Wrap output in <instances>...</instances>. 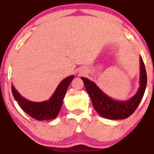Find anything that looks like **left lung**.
Returning a JSON list of instances; mask_svg holds the SVG:
<instances>
[{
	"label": "left lung",
	"instance_id": "1",
	"mask_svg": "<svg viewBox=\"0 0 154 154\" xmlns=\"http://www.w3.org/2000/svg\"><path fill=\"white\" fill-rule=\"evenodd\" d=\"M140 88L136 94L126 101H118L109 98L100 91L94 82L87 78L81 77L86 91L90 95L93 107L100 116L109 119H123L132 115L136 110L142 100L147 85V75L143 61L141 57H140Z\"/></svg>",
	"mask_w": 154,
	"mask_h": 154
}]
</instances>
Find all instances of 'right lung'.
<instances>
[{
    "label": "right lung",
    "mask_w": 154,
    "mask_h": 154,
    "mask_svg": "<svg viewBox=\"0 0 154 154\" xmlns=\"http://www.w3.org/2000/svg\"><path fill=\"white\" fill-rule=\"evenodd\" d=\"M74 77L75 76L72 75L63 79L56 88L54 95L50 99L45 101L39 103L29 101L23 98L13 85H11L12 93L22 110L25 111L32 118L39 121L54 119L59 114L67 88L69 86Z\"/></svg>",
    "instance_id": "1"
}]
</instances>
